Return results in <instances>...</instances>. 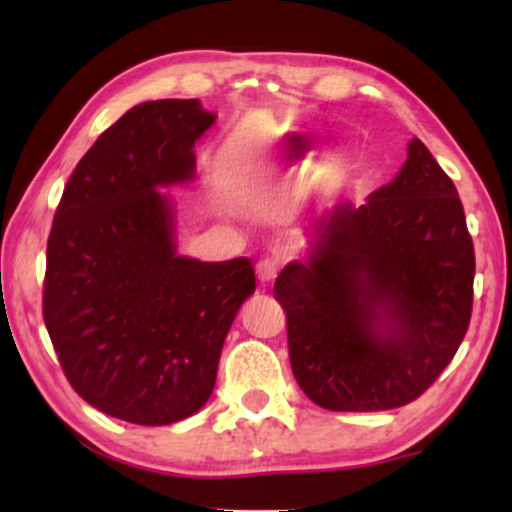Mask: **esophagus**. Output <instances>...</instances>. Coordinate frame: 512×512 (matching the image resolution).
I'll list each match as a JSON object with an SVG mask.
<instances>
[{"label": "esophagus", "instance_id": "34e87169", "mask_svg": "<svg viewBox=\"0 0 512 512\" xmlns=\"http://www.w3.org/2000/svg\"><path fill=\"white\" fill-rule=\"evenodd\" d=\"M281 269V260L279 257H264V260L257 262V276L260 281H274L276 274Z\"/></svg>", "mask_w": 512, "mask_h": 512}]
</instances>
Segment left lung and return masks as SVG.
I'll return each mask as SVG.
<instances>
[{
  "label": "left lung",
  "mask_w": 512,
  "mask_h": 512,
  "mask_svg": "<svg viewBox=\"0 0 512 512\" xmlns=\"http://www.w3.org/2000/svg\"><path fill=\"white\" fill-rule=\"evenodd\" d=\"M313 228L310 260L286 264L274 284L298 385L330 411L414 402L472 317L474 245L457 187L411 139L395 180L361 207L337 204Z\"/></svg>",
  "instance_id": "1"
}]
</instances>
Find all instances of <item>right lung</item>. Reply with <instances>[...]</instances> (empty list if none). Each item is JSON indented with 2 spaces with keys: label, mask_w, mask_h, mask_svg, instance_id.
Instances as JSON below:
<instances>
[{
  "label": "right lung",
  "mask_w": 512,
  "mask_h": 512,
  "mask_svg": "<svg viewBox=\"0 0 512 512\" xmlns=\"http://www.w3.org/2000/svg\"><path fill=\"white\" fill-rule=\"evenodd\" d=\"M197 98L134 105L76 163L48 238L43 320L76 395L115 419L168 426L207 404L236 313L255 291L248 257L175 252L158 187L195 178L214 125Z\"/></svg>",
  "instance_id": "obj_1"
}]
</instances>
